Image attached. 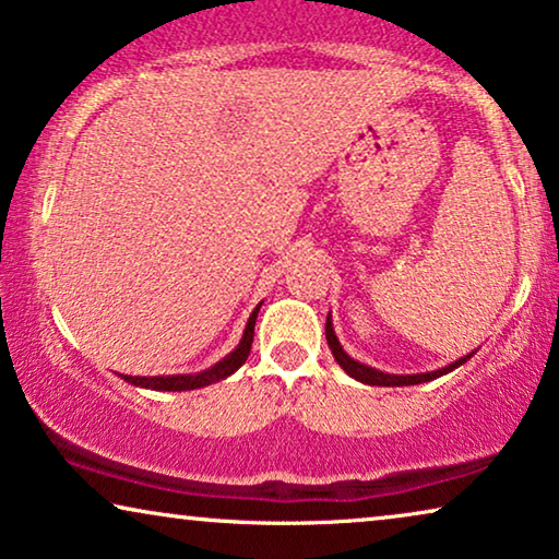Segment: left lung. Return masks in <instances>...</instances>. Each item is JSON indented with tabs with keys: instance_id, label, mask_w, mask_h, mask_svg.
<instances>
[{
	"instance_id": "8db88e82",
	"label": "left lung",
	"mask_w": 559,
	"mask_h": 559,
	"mask_svg": "<svg viewBox=\"0 0 559 559\" xmlns=\"http://www.w3.org/2000/svg\"><path fill=\"white\" fill-rule=\"evenodd\" d=\"M325 338H328V346H331L335 361H338L341 369L346 371L350 379L361 381V384H369V386H409V384H423V381H432V379L442 377V373H450L453 369H457V366H463L465 361H468L473 354H476V350H473V354L457 358V361L442 366V369H438V371H427V373H386V371L373 369V366H369V364L356 361V358H350L346 350H343L338 335H335V331H333L331 316H328V320H325Z\"/></svg>"
}]
</instances>
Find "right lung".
<instances>
[{"mask_svg": "<svg viewBox=\"0 0 559 559\" xmlns=\"http://www.w3.org/2000/svg\"><path fill=\"white\" fill-rule=\"evenodd\" d=\"M262 308V302L257 305L254 310H251V316L247 320V328H243V335L239 341V346H236L231 354L221 358L213 366H209L205 371H198V373H173V377H121L129 384L134 386H142V389H155V392H190V389H201V386H209V384H216V381L231 377V373L243 366V361L249 358V350H251V341H254V323H257V312Z\"/></svg>", "mask_w": 559, "mask_h": 559, "instance_id": "right-lung-1", "label": "right lung"}]
</instances>
